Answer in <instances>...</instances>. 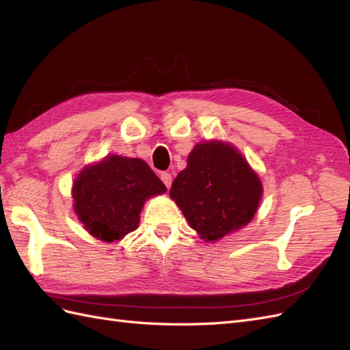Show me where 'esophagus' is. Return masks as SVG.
I'll return each mask as SVG.
<instances>
[{"mask_svg": "<svg viewBox=\"0 0 350 350\" xmlns=\"http://www.w3.org/2000/svg\"><path fill=\"white\" fill-rule=\"evenodd\" d=\"M161 179L163 181V184L166 185V188L171 187V184H172V175L171 174H169V172H162L161 174Z\"/></svg>", "mask_w": 350, "mask_h": 350, "instance_id": "esophagus-1", "label": "esophagus"}]
</instances>
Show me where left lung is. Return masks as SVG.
<instances>
[{
	"label": "left lung",
	"mask_w": 350,
	"mask_h": 350,
	"mask_svg": "<svg viewBox=\"0 0 350 350\" xmlns=\"http://www.w3.org/2000/svg\"><path fill=\"white\" fill-rule=\"evenodd\" d=\"M169 194L201 238L217 241L254 217L262 188L235 147L210 142L194 147Z\"/></svg>",
	"instance_id": "left-lung-1"
}]
</instances>
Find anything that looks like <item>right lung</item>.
<instances>
[{"label": "right lung", "mask_w": 350, "mask_h": 350, "mask_svg": "<svg viewBox=\"0 0 350 350\" xmlns=\"http://www.w3.org/2000/svg\"><path fill=\"white\" fill-rule=\"evenodd\" d=\"M165 191L142 159L112 154L84 167L74 181V210L94 238L113 242L137 229L147 198Z\"/></svg>", "instance_id": "right-lung-1"}]
</instances>
